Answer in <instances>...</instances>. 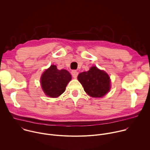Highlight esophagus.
Wrapping results in <instances>:
<instances>
[{
  "label": "esophagus",
  "mask_w": 150,
  "mask_h": 150,
  "mask_svg": "<svg viewBox=\"0 0 150 150\" xmlns=\"http://www.w3.org/2000/svg\"><path fill=\"white\" fill-rule=\"evenodd\" d=\"M71 75L74 78H76L78 75V72L75 70H73L71 71Z\"/></svg>",
  "instance_id": "34e87169"
}]
</instances>
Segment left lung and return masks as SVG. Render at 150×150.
I'll list each match as a JSON object with an SVG mask.
<instances>
[{"label": "left lung", "mask_w": 150, "mask_h": 150, "mask_svg": "<svg viewBox=\"0 0 150 150\" xmlns=\"http://www.w3.org/2000/svg\"><path fill=\"white\" fill-rule=\"evenodd\" d=\"M78 79L83 87L84 91L93 97H101L110 88V77L104 71L93 67L87 72L80 73Z\"/></svg>", "instance_id": "obj_1"}]
</instances>
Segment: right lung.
<instances>
[{
  "label": "right lung",
  "instance_id": "right-lung-1",
  "mask_svg": "<svg viewBox=\"0 0 150 150\" xmlns=\"http://www.w3.org/2000/svg\"><path fill=\"white\" fill-rule=\"evenodd\" d=\"M71 80L70 73L65 69L58 70L52 65L41 78V84L45 93L50 97H57L65 91L68 83Z\"/></svg>",
  "mask_w": 150,
  "mask_h": 150
}]
</instances>
